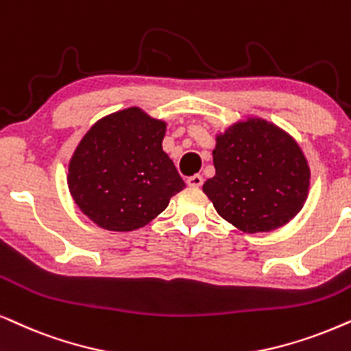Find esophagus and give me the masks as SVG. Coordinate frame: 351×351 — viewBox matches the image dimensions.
<instances>
[{
    "instance_id": "1",
    "label": "esophagus",
    "mask_w": 351,
    "mask_h": 351,
    "mask_svg": "<svg viewBox=\"0 0 351 351\" xmlns=\"http://www.w3.org/2000/svg\"><path fill=\"white\" fill-rule=\"evenodd\" d=\"M202 184H203V177H202V176L195 174V176L186 177V185H190V186H199Z\"/></svg>"
}]
</instances>
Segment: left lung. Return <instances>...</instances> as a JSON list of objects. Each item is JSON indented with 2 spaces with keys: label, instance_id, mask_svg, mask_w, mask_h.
<instances>
[{
  "label": "left lung",
  "instance_id": "8db88e82",
  "mask_svg": "<svg viewBox=\"0 0 351 351\" xmlns=\"http://www.w3.org/2000/svg\"><path fill=\"white\" fill-rule=\"evenodd\" d=\"M216 176L203 192L237 229L256 234L287 224L303 208L309 167L290 135L263 119L237 122L217 135Z\"/></svg>",
  "mask_w": 351,
  "mask_h": 351
}]
</instances>
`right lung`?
Here are the masks:
<instances>
[{
    "label": "right lung",
    "instance_id": "right-lung-1",
    "mask_svg": "<svg viewBox=\"0 0 351 351\" xmlns=\"http://www.w3.org/2000/svg\"><path fill=\"white\" fill-rule=\"evenodd\" d=\"M166 124L129 108L86 132L69 165L67 184L82 213L106 230L147 226L184 190L174 162L162 152Z\"/></svg>",
    "mask_w": 351,
    "mask_h": 351
}]
</instances>
